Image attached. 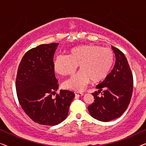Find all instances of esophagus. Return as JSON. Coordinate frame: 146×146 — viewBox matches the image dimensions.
Masks as SVG:
<instances>
[{
    "label": "esophagus",
    "instance_id": "esophagus-1",
    "mask_svg": "<svg viewBox=\"0 0 146 146\" xmlns=\"http://www.w3.org/2000/svg\"><path fill=\"white\" fill-rule=\"evenodd\" d=\"M74 94H75L76 96H78V97H80V96H82L84 95L82 93L78 92H75Z\"/></svg>",
    "mask_w": 146,
    "mask_h": 146
}]
</instances>
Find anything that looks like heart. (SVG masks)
<instances>
[{
	"label": "heart",
	"instance_id": "b5f03b06",
	"mask_svg": "<svg viewBox=\"0 0 146 146\" xmlns=\"http://www.w3.org/2000/svg\"><path fill=\"white\" fill-rule=\"evenodd\" d=\"M113 51L98 45H82L74 47L69 55L59 54L54 60L55 71L61 75H70L77 68L80 70L67 79L64 86L66 88L81 92L91 80L99 82L108 74L113 64Z\"/></svg>",
	"mask_w": 146,
	"mask_h": 146
}]
</instances>
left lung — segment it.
Returning a JSON list of instances; mask_svg holds the SVG:
<instances>
[{
  "label": "left lung",
  "instance_id": "obj_1",
  "mask_svg": "<svg viewBox=\"0 0 146 146\" xmlns=\"http://www.w3.org/2000/svg\"><path fill=\"white\" fill-rule=\"evenodd\" d=\"M115 56L112 70L104 80L96 86L98 92L92 93L94 102L90 105V114L102 121L119 117L126 110L132 95L133 76L127 58L122 52L111 46ZM102 91L101 97L98 94Z\"/></svg>",
  "mask_w": 146,
  "mask_h": 146
}]
</instances>
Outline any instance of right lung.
Here are the masks:
<instances>
[{
	"instance_id": "obj_1",
	"label": "right lung",
	"mask_w": 146,
	"mask_h": 146,
	"mask_svg": "<svg viewBox=\"0 0 146 146\" xmlns=\"http://www.w3.org/2000/svg\"><path fill=\"white\" fill-rule=\"evenodd\" d=\"M59 43L41 44L24 55L18 68L16 89L22 108L34 121L55 125L68 116L74 98L72 92L58 89L53 58Z\"/></svg>"
}]
</instances>
